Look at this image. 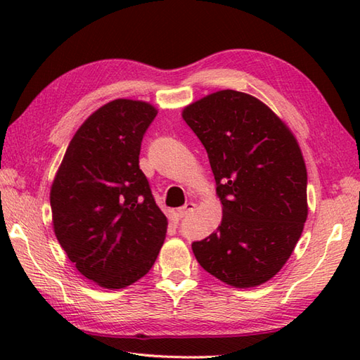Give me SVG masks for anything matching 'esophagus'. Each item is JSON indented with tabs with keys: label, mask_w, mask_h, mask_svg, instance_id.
Segmentation results:
<instances>
[{
	"label": "esophagus",
	"mask_w": 360,
	"mask_h": 360,
	"mask_svg": "<svg viewBox=\"0 0 360 360\" xmlns=\"http://www.w3.org/2000/svg\"><path fill=\"white\" fill-rule=\"evenodd\" d=\"M196 207L195 202H187L186 205H182V207L178 210L179 212V217H187L188 213H192Z\"/></svg>",
	"instance_id": "obj_1"
}]
</instances>
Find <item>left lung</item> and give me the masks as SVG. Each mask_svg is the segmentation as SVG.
<instances>
[{"mask_svg": "<svg viewBox=\"0 0 360 360\" xmlns=\"http://www.w3.org/2000/svg\"><path fill=\"white\" fill-rule=\"evenodd\" d=\"M207 150L223 218L192 244L205 271L255 288L286 264L308 218L307 165L289 127L259 98L217 91L182 110Z\"/></svg>", "mask_w": 360, "mask_h": 360, "instance_id": "8db88e82", "label": "left lung"}]
</instances>
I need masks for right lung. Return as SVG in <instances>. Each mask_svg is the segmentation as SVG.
<instances>
[{
  "label": "right lung",
  "instance_id": "1",
  "mask_svg": "<svg viewBox=\"0 0 360 360\" xmlns=\"http://www.w3.org/2000/svg\"><path fill=\"white\" fill-rule=\"evenodd\" d=\"M158 110L116 98L83 122L51 186L52 226L77 271L105 289L133 285L155 264L168 221L139 168Z\"/></svg>",
  "mask_w": 360,
  "mask_h": 360
}]
</instances>
